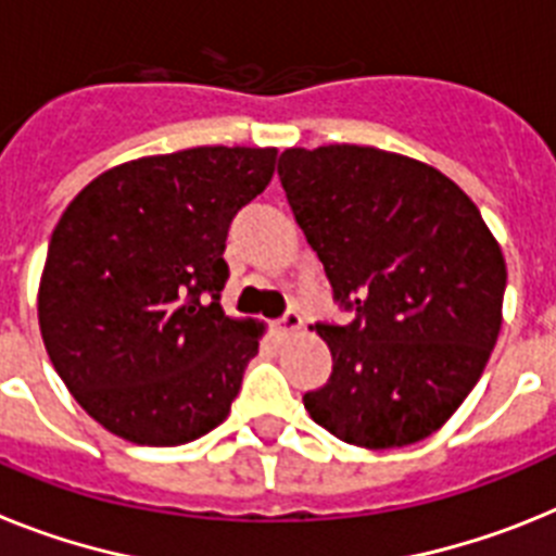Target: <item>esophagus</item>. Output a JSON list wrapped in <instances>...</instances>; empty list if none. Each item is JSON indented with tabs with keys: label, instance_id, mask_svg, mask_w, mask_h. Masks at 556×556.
<instances>
[{
	"label": "esophagus",
	"instance_id": "1",
	"mask_svg": "<svg viewBox=\"0 0 556 556\" xmlns=\"http://www.w3.org/2000/svg\"><path fill=\"white\" fill-rule=\"evenodd\" d=\"M299 327H302V316H299L296 311H288L282 318H279V321H274V336L288 338V336H293Z\"/></svg>",
	"mask_w": 556,
	"mask_h": 556
}]
</instances>
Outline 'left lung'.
<instances>
[{
	"instance_id": "1",
	"label": "left lung",
	"mask_w": 556,
	"mask_h": 556,
	"mask_svg": "<svg viewBox=\"0 0 556 556\" xmlns=\"http://www.w3.org/2000/svg\"><path fill=\"white\" fill-rule=\"evenodd\" d=\"M277 173L352 313L316 325L332 371L302 397L313 422L369 451L431 437L498 341L506 263L479 206L428 164L361 144L288 148Z\"/></svg>"
}]
</instances>
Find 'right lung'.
<instances>
[{"mask_svg": "<svg viewBox=\"0 0 556 556\" xmlns=\"http://www.w3.org/2000/svg\"><path fill=\"white\" fill-rule=\"evenodd\" d=\"M274 148H190L125 162L52 231L38 325L52 366L105 431L151 447L218 428L263 327L229 318L226 235L268 187Z\"/></svg>", "mask_w": 556, "mask_h": 556, "instance_id": "obj_1", "label": "right lung"}]
</instances>
